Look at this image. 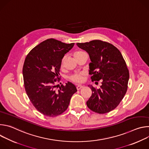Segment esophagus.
<instances>
[{"instance_id": "34e87169", "label": "esophagus", "mask_w": 149, "mask_h": 149, "mask_svg": "<svg viewBox=\"0 0 149 149\" xmlns=\"http://www.w3.org/2000/svg\"><path fill=\"white\" fill-rule=\"evenodd\" d=\"M82 88H83V86H77V90H79L81 89Z\"/></svg>"}]
</instances>
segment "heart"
Returning a JSON list of instances; mask_svg holds the SVG:
<instances>
[{
    "label": "heart",
    "mask_w": 149,
    "mask_h": 149,
    "mask_svg": "<svg viewBox=\"0 0 149 149\" xmlns=\"http://www.w3.org/2000/svg\"><path fill=\"white\" fill-rule=\"evenodd\" d=\"M84 52L82 51H77L74 53V57L78 56L82 54H84ZM70 80L72 81V82L77 83V84H79V83H82L84 80V74L82 72L81 73H78V74H75L74 75H72V76L70 77Z\"/></svg>",
    "instance_id": "heart-1"
}]
</instances>
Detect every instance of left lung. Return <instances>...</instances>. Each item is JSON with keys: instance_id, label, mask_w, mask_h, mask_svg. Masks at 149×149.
I'll return each instance as SVG.
<instances>
[{"instance_id": "left-lung-1", "label": "left lung", "mask_w": 149, "mask_h": 149, "mask_svg": "<svg viewBox=\"0 0 149 149\" xmlns=\"http://www.w3.org/2000/svg\"><path fill=\"white\" fill-rule=\"evenodd\" d=\"M77 45L89 54L91 61L89 74L92 75V81H102L99 89L88 86L93 93L87 101V107L99 114L113 110L123 100L128 87L129 72L123 55L113 45L101 40Z\"/></svg>"}]
</instances>
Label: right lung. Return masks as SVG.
<instances>
[{
    "instance_id": "right-lung-1",
    "label": "right lung",
    "mask_w": 149,
    "mask_h": 149,
    "mask_svg": "<svg viewBox=\"0 0 149 149\" xmlns=\"http://www.w3.org/2000/svg\"><path fill=\"white\" fill-rule=\"evenodd\" d=\"M74 43L65 44L55 39H47L27 55L23 67L26 93L35 109L44 116L55 117L64 112L76 87L68 82L56 90L55 82L60 78L59 70L65 54Z\"/></svg>"
}]
</instances>
